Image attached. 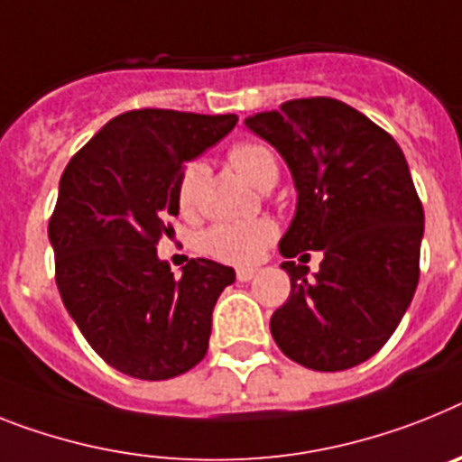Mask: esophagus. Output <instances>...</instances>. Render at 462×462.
Returning a JSON list of instances; mask_svg holds the SVG:
<instances>
[{
    "label": "esophagus",
    "instance_id": "34e87169",
    "mask_svg": "<svg viewBox=\"0 0 462 462\" xmlns=\"http://www.w3.org/2000/svg\"><path fill=\"white\" fill-rule=\"evenodd\" d=\"M255 277V270L254 267H242V270H237V279L239 282H251V279Z\"/></svg>",
    "mask_w": 462,
    "mask_h": 462
}]
</instances>
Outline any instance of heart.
Listing matches in <instances>:
<instances>
[{"mask_svg": "<svg viewBox=\"0 0 462 462\" xmlns=\"http://www.w3.org/2000/svg\"><path fill=\"white\" fill-rule=\"evenodd\" d=\"M230 164L246 183L263 188L270 178H277V162L267 147L258 143H237L230 150ZM204 166L189 162L178 180V207L192 211L197 201ZM277 237V227L270 220H239V223L211 225L199 239L201 251L227 265H254Z\"/></svg>", "mask_w": 462, "mask_h": 462, "instance_id": "heart-1", "label": "heart"}]
</instances>
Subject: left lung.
Listing matches in <instances>:
<instances>
[{
	"instance_id": "obj_1",
	"label": "left lung",
	"mask_w": 462,
	"mask_h": 462,
	"mask_svg": "<svg viewBox=\"0 0 462 462\" xmlns=\"http://www.w3.org/2000/svg\"><path fill=\"white\" fill-rule=\"evenodd\" d=\"M244 124L284 157L298 192L279 242L291 293L270 319L274 343L312 371L352 369L393 336L420 277L425 216L404 152L336 98L286 100ZM303 250L325 254L315 280L290 261Z\"/></svg>"
}]
</instances>
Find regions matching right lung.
I'll use <instances>...</instances> for the list:
<instances>
[{
	"label": "right lung",
	"mask_w": 462,
	"mask_h": 462,
	"mask_svg": "<svg viewBox=\"0 0 462 462\" xmlns=\"http://www.w3.org/2000/svg\"><path fill=\"white\" fill-rule=\"evenodd\" d=\"M235 124L237 115L124 112L60 176L49 220L58 291L81 336L122 374L166 381L207 355L213 305L235 270L192 258L173 277L157 244L178 216L183 164Z\"/></svg>",
	"instance_id": "add662e5"
}]
</instances>
